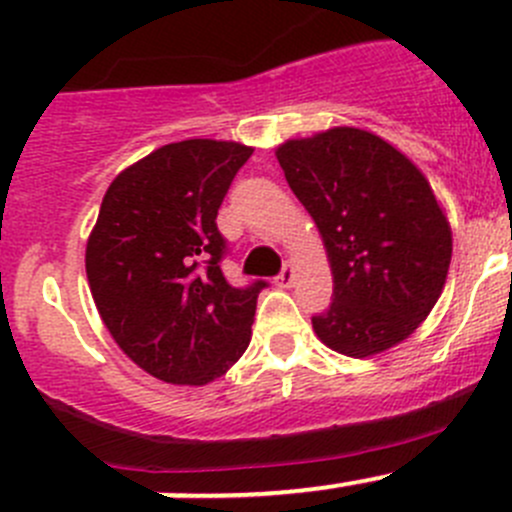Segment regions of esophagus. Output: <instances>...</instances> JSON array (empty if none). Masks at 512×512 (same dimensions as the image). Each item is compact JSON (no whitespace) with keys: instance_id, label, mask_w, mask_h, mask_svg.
Wrapping results in <instances>:
<instances>
[{"instance_id":"esophagus-1","label":"esophagus","mask_w":512,"mask_h":512,"mask_svg":"<svg viewBox=\"0 0 512 512\" xmlns=\"http://www.w3.org/2000/svg\"><path fill=\"white\" fill-rule=\"evenodd\" d=\"M275 282L280 287H292V282H295V267L292 265H285V270L280 272V275L275 277Z\"/></svg>"}]
</instances>
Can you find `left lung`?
Masks as SVG:
<instances>
[{
	"label": "left lung",
	"instance_id": "obj_1",
	"mask_svg": "<svg viewBox=\"0 0 512 512\" xmlns=\"http://www.w3.org/2000/svg\"><path fill=\"white\" fill-rule=\"evenodd\" d=\"M275 155L330 260L332 305L312 317L315 335L347 357L408 340L438 302L453 257L450 222L423 172L357 127L287 140Z\"/></svg>",
	"mask_w": 512,
	"mask_h": 512
}]
</instances>
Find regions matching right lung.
<instances>
[{"label":"right lung","mask_w":512,"mask_h":512,"mask_svg":"<svg viewBox=\"0 0 512 512\" xmlns=\"http://www.w3.org/2000/svg\"><path fill=\"white\" fill-rule=\"evenodd\" d=\"M252 147L172 142L104 192L84 267L99 317L135 365L170 385H207L247 350L257 295L225 280L217 210Z\"/></svg>","instance_id":"right-lung-1"}]
</instances>
